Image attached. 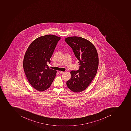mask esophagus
I'll return each instance as SVG.
<instances>
[{
	"instance_id": "obj_1",
	"label": "esophagus",
	"mask_w": 131,
	"mask_h": 131,
	"mask_svg": "<svg viewBox=\"0 0 131 131\" xmlns=\"http://www.w3.org/2000/svg\"><path fill=\"white\" fill-rule=\"evenodd\" d=\"M59 73H60V74H64V72H63V71H59Z\"/></svg>"
}]
</instances>
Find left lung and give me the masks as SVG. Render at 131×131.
<instances>
[{"label": "left lung", "mask_w": 131, "mask_h": 131, "mask_svg": "<svg viewBox=\"0 0 131 131\" xmlns=\"http://www.w3.org/2000/svg\"><path fill=\"white\" fill-rule=\"evenodd\" d=\"M65 41L79 60V65L78 70L71 71V78L67 85L73 92H81L88 87L97 73L99 61L97 52L94 45L83 38L68 37Z\"/></svg>", "instance_id": "left-lung-1"}]
</instances>
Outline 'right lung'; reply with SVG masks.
<instances>
[{
    "label": "right lung",
    "instance_id": "add662e5",
    "mask_svg": "<svg viewBox=\"0 0 131 131\" xmlns=\"http://www.w3.org/2000/svg\"><path fill=\"white\" fill-rule=\"evenodd\" d=\"M60 37L47 35L37 38L28 47L25 53L23 67L27 79L36 90L42 91L50 87L56 75V71L50 69V63Z\"/></svg>",
    "mask_w": 131,
    "mask_h": 131
}]
</instances>
